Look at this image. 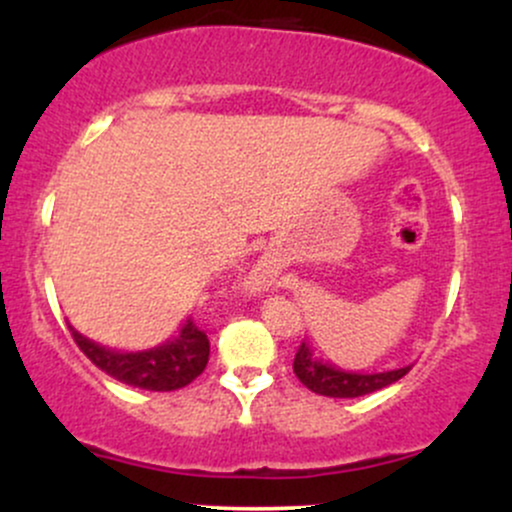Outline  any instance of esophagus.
Here are the masks:
<instances>
[{
  "mask_svg": "<svg viewBox=\"0 0 512 512\" xmlns=\"http://www.w3.org/2000/svg\"><path fill=\"white\" fill-rule=\"evenodd\" d=\"M255 279H260V281H269V269H267V267H257Z\"/></svg>",
  "mask_w": 512,
  "mask_h": 512,
  "instance_id": "1",
  "label": "esophagus"
}]
</instances>
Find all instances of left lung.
Segmentation results:
<instances>
[{"mask_svg": "<svg viewBox=\"0 0 512 512\" xmlns=\"http://www.w3.org/2000/svg\"><path fill=\"white\" fill-rule=\"evenodd\" d=\"M411 370V366L385 370V373H349V370L334 368L332 363H322L313 356V351L305 346H298L296 358H293V373L301 383L313 390L315 395L325 397H361L368 392L383 390V387L397 383Z\"/></svg>", "mask_w": 512, "mask_h": 512, "instance_id": "1", "label": "left lung"}]
</instances>
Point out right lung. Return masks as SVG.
<instances>
[{
    "mask_svg": "<svg viewBox=\"0 0 512 512\" xmlns=\"http://www.w3.org/2000/svg\"><path fill=\"white\" fill-rule=\"evenodd\" d=\"M76 346L96 363L103 373L120 383L142 387V390L170 392L190 385L192 380L207 368L209 361V339L192 320L182 325L180 337L173 342L154 346L146 351H122L105 349V346L91 342L69 325Z\"/></svg>",
    "mask_w": 512,
    "mask_h": 512,
    "instance_id": "1",
    "label": "right lung"
}]
</instances>
